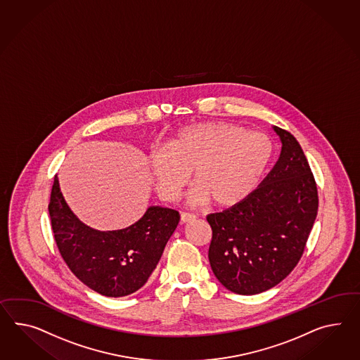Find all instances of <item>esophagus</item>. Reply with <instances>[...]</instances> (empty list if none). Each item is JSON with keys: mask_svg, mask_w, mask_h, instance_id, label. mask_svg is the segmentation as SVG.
Here are the masks:
<instances>
[{"mask_svg": "<svg viewBox=\"0 0 360 360\" xmlns=\"http://www.w3.org/2000/svg\"><path fill=\"white\" fill-rule=\"evenodd\" d=\"M194 219H195V215L191 214V212H181V215H180L181 223H188V221H192Z\"/></svg>", "mask_w": 360, "mask_h": 360, "instance_id": "34e87169", "label": "esophagus"}]
</instances>
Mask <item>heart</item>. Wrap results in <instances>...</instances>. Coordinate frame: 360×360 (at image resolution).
<instances>
[{
	"mask_svg": "<svg viewBox=\"0 0 360 360\" xmlns=\"http://www.w3.org/2000/svg\"><path fill=\"white\" fill-rule=\"evenodd\" d=\"M274 155L273 141L259 131L231 122H200L177 130L166 148L150 155V172L158 194L176 200L191 172L198 185L191 193L195 205L209 202L232 209L258 189Z\"/></svg>",
	"mask_w": 360,
	"mask_h": 360,
	"instance_id": "obj_1",
	"label": "heart"
}]
</instances>
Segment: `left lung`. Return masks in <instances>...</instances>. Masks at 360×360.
Here are the masks:
<instances>
[{"label": "left lung", "instance_id": "8db88e82", "mask_svg": "<svg viewBox=\"0 0 360 360\" xmlns=\"http://www.w3.org/2000/svg\"><path fill=\"white\" fill-rule=\"evenodd\" d=\"M282 141L277 165L244 203L207 215L209 261L223 286L255 295L294 270L319 209L314 176L295 137L274 127Z\"/></svg>", "mask_w": 360, "mask_h": 360}]
</instances>
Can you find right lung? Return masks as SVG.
Masks as SVG:
<instances>
[{
	"mask_svg": "<svg viewBox=\"0 0 360 360\" xmlns=\"http://www.w3.org/2000/svg\"><path fill=\"white\" fill-rule=\"evenodd\" d=\"M48 210L65 264L86 286L110 297L130 295L148 282L180 221L174 209L151 206L128 229L94 230L69 209L57 176Z\"/></svg>",
	"mask_w": 360,
	"mask_h": 360,
	"instance_id": "add662e5",
	"label": "right lung"
}]
</instances>
